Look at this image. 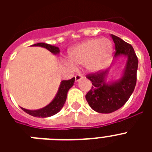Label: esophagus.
<instances>
[{
  "label": "esophagus",
  "mask_w": 152,
  "mask_h": 152,
  "mask_svg": "<svg viewBox=\"0 0 152 152\" xmlns=\"http://www.w3.org/2000/svg\"><path fill=\"white\" fill-rule=\"evenodd\" d=\"M75 82H77V81H79L80 79L83 78V76L81 74H77V75H75Z\"/></svg>",
  "instance_id": "34e87169"
}]
</instances>
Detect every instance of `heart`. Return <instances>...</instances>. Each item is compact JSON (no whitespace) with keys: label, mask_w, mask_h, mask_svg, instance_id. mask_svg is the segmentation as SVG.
Instances as JSON below:
<instances>
[{"label":"heart","mask_w":152,"mask_h":152,"mask_svg":"<svg viewBox=\"0 0 152 152\" xmlns=\"http://www.w3.org/2000/svg\"><path fill=\"white\" fill-rule=\"evenodd\" d=\"M113 45L107 39H92L74 47L70 52L71 61L85 64L88 72L96 73L106 68L111 60Z\"/></svg>","instance_id":"b5f03b06"}]
</instances>
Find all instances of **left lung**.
Returning a JSON list of instances; mask_svg holds the SVG:
<instances>
[{"label":"left lung","instance_id":"left-lung-1","mask_svg":"<svg viewBox=\"0 0 152 152\" xmlns=\"http://www.w3.org/2000/svg\"><path fill=\"white\" fill-rule=\"evenodd\" d=\"M111 37L116 47L114 58L126 56L127 61L121 77L114 81H106L110 68L87 76L93 85L86 94V100L94 110L100 113H110L121 108L129 99L136 84L139 61L134 49L117 36L111 35Z\"/></svg>","mask_w":152,"mask_h":152}]
</instances>
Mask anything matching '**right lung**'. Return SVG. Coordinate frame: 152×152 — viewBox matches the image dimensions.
<instances>
[{
    "label": "right lung",
    "mask_w": 152,
    "mask_h": 152,
    "mask_svg": "<svg viewBox=\"0 0 152 152\" xmlns=\"http://www.w3.org/2000/svg\"><path fill=\"white\" fill-rule=\"evenodd\" d=\"M32 46H40L42 48L48 49L49 52H51L52 54L58 55L59 54L60 50L58 47H56L55 45H49V44L44 43V42H39L33 45ZM75 77L70 79V80H62L60 84L59 88L58 90V92L56 94L55 98L52 100L49 104L45 106V107L39 110H26L25 108L21 107L24 112L29 114L31 116H35V117L45 118L52 116L55 114L58 113L61 110V108L64 106V103L66 101L67 94L69 89L74 85L75 83Z\"/></svg>",
    "instance_id": "obj_1"
}]
</instances>
